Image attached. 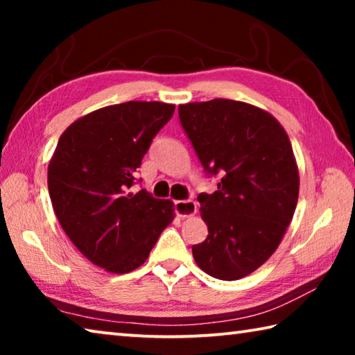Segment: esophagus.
Masks as SVG:
<instances>
[{"instance_id": "34e87169", "label": "esophagus", "mask_w": 355, "mask_h": 355, "mask_svg": "<svg viewBox=\"0 0 355 355\" xmlns=\"http://www.w3.org/2000/svg\"><path fill=\"white\" fill-rule=\"evenodd\" d=\"M173 209L178 218H191L197 211V205L194 200H177L173 203Z\"/></svg>"}]
</instances>
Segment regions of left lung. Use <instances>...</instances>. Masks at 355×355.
<instances>
[{
    "label": "left lung",
    "mask_w": 355,
    "mask_h": 355,
    "mask_svg": "<svg viewBox=\"0 0 355 355\" xmlns=\"http://www.w3.org/2000/svg\"><path fill=\"white\" fill-rule=\"evenodd\" d=\"M178 117L203 169L219 177L213 194L197 197L208 236L192 255L214 279H243L279 248L296 209L291 142L271 114L243 101L180 105Z\"/></svg>",
    "instance_id": "8db88e82"
}]
</instances>
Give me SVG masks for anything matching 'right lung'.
I'll return each mask as SVG.
<instances>
[{
  "label": "right lung",
  "mask_w": 355,
  "mask_h": 355,
  "mask_svg": "<svg viewBox=\"0 0 355 355\" xmlns=\"http://www.w3.org/2000/svg\"><path fill=\"white\" fill-rule=\"evenodd\" d=\"M175 106L127 101L78 119L48 164L59 224L81 254L107 272L139 268L173 219V203L130 192L136 169ZM141 182V180H139Z\"/></svg>",
  "instance_id": "1"
}]
</instances>
